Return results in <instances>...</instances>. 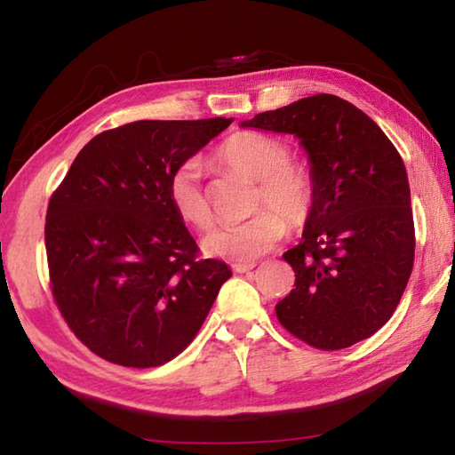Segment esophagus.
Listing matches in <instances>:
<instances>
[{
  "instance_id": "1",
  "label": "esophagus",
  "mask_w": 455,
  "mask_h": 455,
  "mask_svg": "<svg viewBox=\"0 0 455 455\" xmlns=\"http://www.w3.org/2000/svg\"><path fill=\"white\" fill-rule=\"evenodd\" d=\"M230 268H233L235 273H249L255 268V263H233L230 265Z\"/></svg>"
}]
</instances>
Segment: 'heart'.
Returning <instances> with one entry per match:
<instances>
[{
    "mask_svg": "<svg viewBox=\"0 0 455 455\" xmlns=\"http://www.w3.org/2000/svg\"><path fill=\"white\" fill-rule=\"evenodd\" d=\"M291 156L287 144L260 132H236L217 146L212 152L214 163L257 180L251 203L255 214L243 222L212 228L203 238L206 255L249 263L281 241L287 233V222L292 228H301L311 219L317 184L309 168ZM166 192L172 211L184 225L196 230L212 225V204L195 160L174 168Z\"/></svg>",
    "mask_w": 455,
    "mask_h": 455,
    "instance_id": "heart-1",
    "label": "heart"
}]
</instances>
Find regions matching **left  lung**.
<instances>
[{"label": "left lung", "mask_w": 455, "mask_h": 455, "mask_svg": "<svg viewBox=\"0 0 455 455\" xmlns=\"http://www.w3.org/2000/svg\"><path fill=\"white\" fill-rule=\"evenodd\" d=\"M243 126L295 134L309 152L317 203L283 259L295 289L276 319L315 349L337 351L379 331L397 309L415 257L410 184L399 152L347 100L315 94Z\"/></svg>", "instance_id": "1"}]
</instances>
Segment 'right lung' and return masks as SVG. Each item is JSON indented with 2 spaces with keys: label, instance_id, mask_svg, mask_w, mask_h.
<instances>
[{
  "label": "right lung",
  "instance_id": "obj_1",
  "mask_svg": "<svg viewBox=\"0 0 455 455\" xmlns=\"http://www.w3.org/2000/svg\"><path fill=\"white\" fill-rule=\"evenodd\" d=\"M233 118L138 120L84 146L45 214L50 287L72 333L110 363L148 369L188 347L230 268L200 259L168 179Z\"/></svg>",
  "mask_w": 455,
  "mask_h": 455
}]
</instances>
